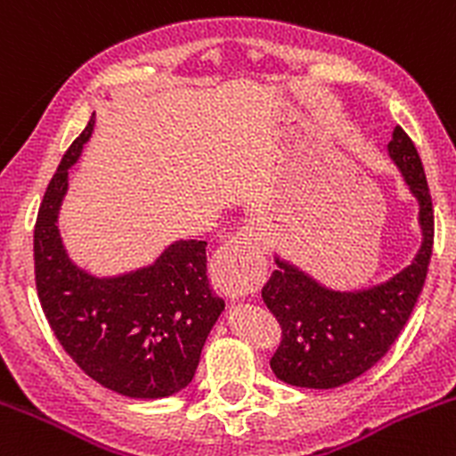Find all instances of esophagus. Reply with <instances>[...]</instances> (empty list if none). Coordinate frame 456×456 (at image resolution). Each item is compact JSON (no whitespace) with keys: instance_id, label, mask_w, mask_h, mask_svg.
<instances>
[{"instance_id":"34e87169","label":"esophagus","mask_w":456,"mask_h":456,"mask_svg":"<svg viewBox=\"0 0 456 456\" xmlns=\"http://www.w3.org/2000/svg\"><path fill=\"white\" fill-rule=\"evenodd\" d=\"M213 272L219 292L228 298L256 292L267 274L261 228L243 226L237 230L215 255Z\"/></svg>"}]
</instances>
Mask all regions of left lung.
I'll return each instance as SVG.
<instances>
[{"mask_svg": "<svg viewBox=\"0 0 456 456\" xmlns=\"http://www.w3.org/2000/svg\"><path fill=\"white\" fill-rule=\"evenodd\" d=\"M388 156L419 204V250L411 265L384 283L345 292L274 256L279 267L261 297L283 330L270 367L285 384L336 388L367 373L397 340L424 289L435 237L433 200L419 153L402 126L393 129Z\"/></svg>", "mask_w": 456, "mask_h": 456, "instance_id": "left-lung-1", "label": "left lung"}]
</instances>
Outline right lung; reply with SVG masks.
<instances>
[{
	"label": "right lung",
	"instance_id": "right-lung-1",
	"mask_svg": "<svg viewBox=\"0 0 456 456\" xmlns=\"http://www.w3.org/2000/svg\"><path fill=\"white\" fill-rule=\"evenodd\" d=\"M94 114L65 151L45 189L35 224V281L56 340L92 379L138 400L189 387L224 300L206 276V241L180 239L151 265L118 276H94L61 241V204L68 171L94 131Z\"/></svg>",
	"mask_w": 456,
	"mask_h": 456
}]
</instances>
